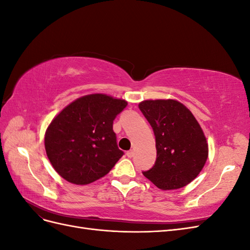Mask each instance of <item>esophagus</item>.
Returning <instances> with one entry per match:
<instances>
[{
	"label": "esophagus",
	"mask_w": 250,
	"mask_h": 250,
	"mask_svg": "<svg viewBox=\"0 0 250 250\" xmlns=\"http://www.w3.org/2000/svg\"><path fill=\"white\" fill-rule=\"evenodd\" d=\"M127 156L128 157H133V155H134V151L133 150H129V151H127Z\"/></svg>",
	"instance_id": "esophagus-1"
}]
</instances>
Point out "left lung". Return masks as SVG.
<instances>
[{
  "label": "left lung",
  "instance_id": "left-lung-1",
  "mask_svg": "<svg viewBox=\"0 0 250 250\" xmlns=\"http://www.w3.org/2000/svg\"><path fill=\"white\" fill-rule=\"evenodd\" d=\"M139 107L152 127L156 147L155 164L144 176L161 190L186 187L198 176L208 156L197 120L177 100H145Z\"/></svg>",
  "mask_w": 250,
  "mask_h": 250
}]
</instances>
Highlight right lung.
<instances>
[{"label":"right lung","mask_w":250,"mask_h":250,"mask_svg":"<svg viewBox=\"0 0 250 250\" xmlns=\"http://www.w3.org/2000/svg\"><path fill=\"white\" fill-rule=\"evenodd\" d=\"M127 101L105 94L78 98L52 120L44 148L53 168L74 185H88L106 175L123 156L112 123Z\"/></svg>","instance_id":"add662e5"}]
</instances>
